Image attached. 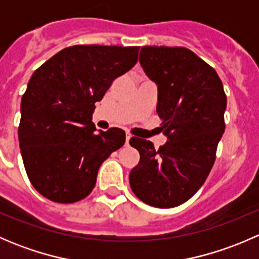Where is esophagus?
<instances>
[{
  "label": "esophagus",
  "instance_id": "34e87169",
  "mask_svg": "<svg viewBox=\"0 0 259 259\" xmlns=\"http://www.w3.org/2000/svg\"><path fill=\"white\" fill-rule=\"evenodd\" d=\"M130 139H132V135L126 134V137H125V143H126V144H129V140Z\"/></svg>",
  "mask_w": 259,
  "mask_h": 259
}]
</instances>
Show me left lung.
Wrapping results in <instances>:
<instances>
[{"label": "left lung", "instance_id": "1", "mask_svg": "<svg viewBox=\"0 0 259 259\" xmlns=\"http://www.w3.org/2000/svg\"><path fill=\"white\" fill-rule=\"evenodd\" d=\"M139 62L158 88L156 113L166 143L132 138L140 160L129 174L132 190L156 208L178 207L207 179L223 135L227 96L213 67L189 49L144 46Z\"/></svg>", "mask_w": 259, "mask_h": 259}]
</instances>
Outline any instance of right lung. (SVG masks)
<instances>
[{"label": "right lung", "mask_w": 259, "mask_h": 259, "mask_svg": "<svg viewBox=\"0 0 259 259\" xmlns=\"http://www.w3.org/2000/svg\"><path fill=\"white\" fill-rule=\"evenodd\" d=\"M139 48H66L32 74L21 100L18 142L31 184L48 199L74 203L94 189L98 170L124 145L125 132H96L93 113L110 83L138 61Z\"/></svg>", "instance_id": "1"}]
</instances>
